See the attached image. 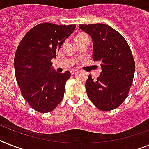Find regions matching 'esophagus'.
I'll return each instance as SVG.
<instances>
[{
    "label": "esophagus",
    "mask_w": 149,
    "mask_h": 149,
    "mask_svg": "<svg viewBox=\"0 0 149 149\" xmlns=\"http://www.w3.org/2000/svg\"><path fill=\"white\" fill-rule=\"evenodd\" d=\"M70 72H71V74H75L76 72H77V70L72 69V70H71V71H70Z\"/></svg>",
    "instance_id": "1"
}]
</instances>
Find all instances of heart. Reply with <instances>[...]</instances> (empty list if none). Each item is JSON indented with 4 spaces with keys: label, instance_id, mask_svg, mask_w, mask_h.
Wrapping results in <instances>:
<instances>
[{
    "label": "heart",
    "instance_id": "1",
    "mask_svg": "<svg viewBox=\"0 0 149 149\" xmlns=\"http://www.w3.org/2000/svg\"><path fill=\"white\" fill-rule=\"evenodd\" d=\"M87 36H88V35H86V34H84V33H79V34H77V36H76V41H78V40H80V39H83V38L84 37H87Z\"/></svg>",
    "mask_w": 149,
    "mask_h": 149
}]
</instances>
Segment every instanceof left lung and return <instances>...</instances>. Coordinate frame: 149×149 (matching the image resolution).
Masks as SVG:
<instances>
[{"mask_svg":"<svg viewBox=\"0 0 149 149\" xmlns=\"http://www.w3.org/2000/svg\"><path fill=\"white\" fill-rule=\"evenodd\" d=\"M93 40V60L100 62L97 79L89 74L85 88L88 97L102 111H110L128 97L136 64L127 42L119 32L103 23L81 24Z\"/></svg>","mask_w":149,"mask_h":149,"instance_id":"8db88e82","label":"left lung"}]
</instances>
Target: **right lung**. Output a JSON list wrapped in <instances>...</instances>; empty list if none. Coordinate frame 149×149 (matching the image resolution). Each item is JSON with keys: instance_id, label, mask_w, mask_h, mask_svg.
<instances>
[{"instance_id": "obj_1", "label": "right lung", "mask_w": 149, "mask_h": 149, "mask_svg": "<svg viewBox=\"0 0 149 149\" xmlns=\"http://www.w3.org/2000/svg\"><path fill=\"white\" fill-rule=\"evenodd\" d=\"M75 27L74 24L39 23L29 29L17 47L14 57L16 79L23 98L36 111H52L63 99L71 73L55 72L51 60L56 57Z\"/></svg>"}]
</instances>
